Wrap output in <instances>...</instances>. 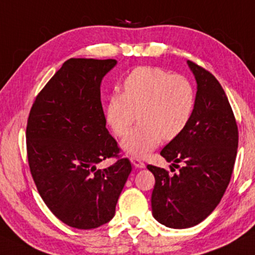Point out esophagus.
Masks as SVG:
<instances>
[{"instance_id": "obj_1", "label": "esophagus", "mask_w": 255, "mask_h": 255, "mask_svg": "<svg viewBox=\"0 0 255 255\" xmlns=\"http://www.w3.org/2000/svg\"><path fill=\"white\" fill-rule=\"evenodd\" d=\"M130 162L133 164V166L135 168H145V166H146V165L143 164V162L141 161L139 158H135V157L130 158Z\"/></svg>"}]
</instances>
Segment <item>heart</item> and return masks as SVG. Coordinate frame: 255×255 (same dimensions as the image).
<instances>
[{"label":"heart","mask_w":255,"mask_h":255,"mask_svg":"<svg viewBox=\"0 0 255 255\" xmlns=\"http://www.w3.org/2000/svg\"><path fill=\"white\" fill-rule=\"evenodd\" d=\"M196 108L194 84L183 76L157 66L134 69L124 79V93L114 91L106 104L107 124L122 136L139 110L140 124L126 134L125 152L145 158L161 142L172 140L185 129Z\"/></svg>","instance_id":"b5f03b06"}]
</instances>
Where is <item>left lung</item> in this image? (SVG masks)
Wrapping results in <instances>:
<instances>
[{"label":"left lung","mask_w":255,"mask_h":255,"mask_svg":"<svg viewBox=\"0 0 255 255\" xmlns=\"http://www.w3.org/2000/svg\"><path fill=\"white\" fill-rule=\"evenodd\" d=\"M188 65L197 83L194 115L160 152L173 166H183L171 176L147 165L155 178L153 217L174 229L198 225L217 207L231 182L239 142L238 125L219 81L197 64L188 60Z\"/></svg>","instance_id":"1"}]
</instances>
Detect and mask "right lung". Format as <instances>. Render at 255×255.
Returning <instances> with one entry per match:
<instances>
[{
    "mask_svg": "<svg viewBox=\"0 0 255 255\" xmlns=\"http://www.w3.org/2000/svg\"><path fill=\"white\" fill-rule=\"evenodd\" d=\"M115 59L71 58L36 96L27 122V155L48 209L65 225L93 229L115 215L131 171L127 158L100 170L120 148L107 129L101 83Z\"/></svg>",
    "mask_w": 255,
    "mask_h": 255,
    "instance_id": "right-lung-1",
    "label": "right lung"
}]
</instances>
